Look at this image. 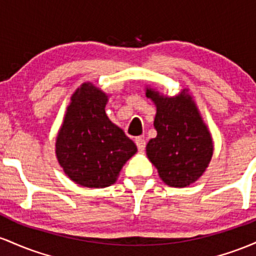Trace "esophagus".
I'll return each instance as SVG.
<instances>
[{
	"mask_svg": "<svg viewBox=\"0 0 256 256\" xmlns=\"http://www.w3.org/2000/svg\"><path fill=\"white\" fill-rule=\"evenodd\" d=\"M136 144L138 150H139V151H144V150H145L146 142H145V140L142 139V138H136Z\"/></svg>",
	"mask_w": 256,
	"mask_h": 256,
	"instance_id": "esophagus-1",
	"label": "esophagus"
}]
</instances>
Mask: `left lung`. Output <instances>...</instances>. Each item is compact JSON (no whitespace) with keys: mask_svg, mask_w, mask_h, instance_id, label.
I'll use <instances>...</instances> for the list:
<instances>
[{"mask_svg":"<svg viewBox=\"0 0 256 256\" xmlns=\"http://www.w3.org/2000/svg\"><path fill=\"white\" fill-rule=\"evenodd\" d=\"M146 96L157 106V136L146 146L148 160L166 185L188 186L203 174L213 156L210 133L185 90L173 98L146 90Z\"/></svg>","mask_w":256,"mask_h":256,"instance_id":"1","label":"left lung"}]
</instances>
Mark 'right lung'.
<instances>
[{"instance_id": "add662e5", "label": "right lung", "mask_w": 256, "mask_h": 256, "mask_svg": "<svg viewBox=\"0 0 256 256\" xmlns=\"http://www.w3.org/2000/svg\"><path fill=\"white\" fill-rule=\"evenodd\" d=\"M108 96L83 83L71 96L56 138L60 166L72 182L84 188H108L123 164L136 152V144L105 114Z\"/></svg>"}]
</instances>
